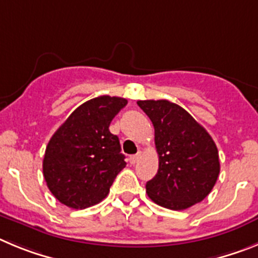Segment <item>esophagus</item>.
<instances>
[{"instance_id":"obj_1","label":"esophagus","mask_w":258,"mask_h":258,"mask_svg":"<svg viewBox=\"0 0 258 258\" xmlns=\"http://www.w3.org/2000/svg\"><path fill=\"white\" fill-rule=\"evenodd\" d=\"M141 154H143V153H141V152H139L138 154L131 155V157H130V163H131V164L138 163V161H139V159H140V158H141Z\"/></svg>"}]
</instances>
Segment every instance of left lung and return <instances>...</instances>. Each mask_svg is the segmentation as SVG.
Returning a JSON list of instances; mask_svg holds the SVG:
<instances>
[{"label": "left lung", "instance_id": "left-lung-1", "mask_svg": "<svg viewBox=\"0 0 258 258\" xmlns=\"http://www.w3.org/2000/svg\"><path fill=\"white\" fill-rule=\"evenodd\" d=\"M154 126L159 168L146 182L158 206L186 210L203 201L220 173L219 150L211 135L184 108L168 100H139Z\"/></svg>", "mask_w": 258, "mask_h": 258}]
</instances>
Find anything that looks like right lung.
I'll list each match as a JSON object with an SVG mask.
<instances>
[{"instance_id": "1", "label": "right lung", "mask_w": 258, "mask_h": 258, "mask_svg": "<svg viewBox=\"0 0 258 258\" xmlns=\"http://www.w3.org/2000/svg\"><path fill=\"white\" fill-rule=\"evenodd\" d=\"M127 104L117 96L95 97L78 106L46 146L43 177L67 207L83 210L100 203L126 167L117 135L109 124Z\"/></svg>"}]
</instances>
